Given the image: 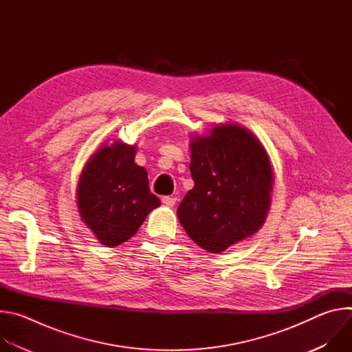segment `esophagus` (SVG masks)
Wrapping results in <instances>:
<instances>
[{"instance_id": "34e87169", "label": "esophagus", "mask_w": 352, "mask_h": 352, "mask_svg": "<svg viewBox=\"0 0 352 352\" xmlns=\"http://www.w3.org/2000/svg\"><path fill=\"white\" fill-rule=\"evenodd\" d=\"M162 200H163V204H164L166 206H174V205H175V202H177V197H173V196H164Z\"/></svg>"}]
</instances>
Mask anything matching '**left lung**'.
<instances>
[{
    "instance_id": "8db88e82",
    "label": "left lung",
    "mask_w": 352,
    "mask_h": 352,
    "mask_svg": "<svg viewBox=\"0 0 352 352\" xmlns=\"http://www.w3.org/2000/svg\"><path fill=\"white\" fill-rule=\"evenodd\" d=\"M195 182L178 206L186 234L210 254H220L263 226L270 209L273 171L258 138L221 124L190 140Z\"/></svg>"
}]
</instances>
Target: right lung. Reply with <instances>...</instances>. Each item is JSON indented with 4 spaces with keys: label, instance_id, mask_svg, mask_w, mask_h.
I'll return each instance as SVG.
<instances>
[{
    "label": "right lung",
    "instance_id": "right-lung-1",
    "mask_svg": "<svg viewBox=\"0 0 352 352\" xmlns=\"http://www.w3.org/2000/svg\"><path fill=\"white\" fill-rule=\"evenodd\" d=\"M136 146L104 143L89 159L78 184L83 223L109 248L136 234L147 214L160 206L150 192L147 171L135 163Z\"/></svg>",
    "mask_w": 352,
    "mask_h": 352
}]
</instances>
